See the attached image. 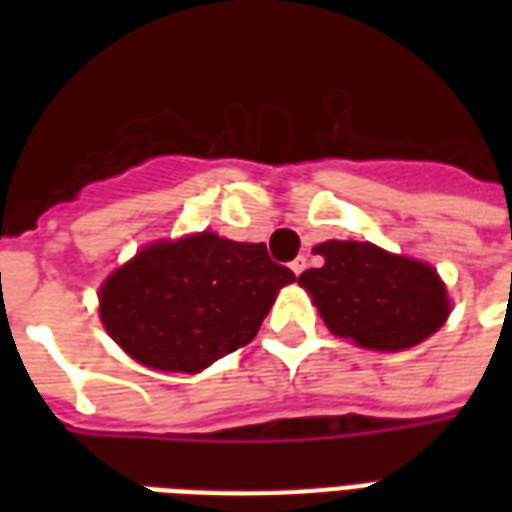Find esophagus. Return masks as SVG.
Instances as JSON below:
<instances>
[{
	"label": "esophagus",
	"mask_w": 512,
	"mask_h": 512,
	"mask_svg": "<svg viewBox=\"0 0 512 512\" xmlns=\"http://www.w3.org/2000/svg\"><path fill=\"white\" fill-rule=\"evenodd\" d=\"M307 266H310V263H307V257L304 255L296 257V260L290 263V268H293V274H296V277H299V274H304V271H307Z\"/></svg>",
	"instance_id": "esophagus-1"
}]
</instances>
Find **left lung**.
<instances>
[{"label":"left lung","instance_id":"1","mask_svg":"<svg viewBox=\"0 0 512 512\" xmlns=\"http://www.w3.org/2000/svg\"><path fill=\"white\" fill-rule=\"evenodd\" d=\"M315 255L323 266L304 271L299 285L337 337L370 351H406L439 332L450 315L447 288L428 263L370 241H326Z\"/></svg>","mask_w":512,"mask_h":512}]
</instances>
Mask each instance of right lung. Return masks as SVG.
<instances>
[{
    "label": "right lung",
    "instance_id": "right-lung-1",
    "mask_svg": "<svg viewBox=\"0 0 512 512\" xmlns=\"http://www.w3.org/2000/svg\"><path fill=\"white\" fill-rule=\"evenodd\" d=\"M293 279L266 244L205 230L145 246L109 274L98 293L101 321L139 365L200 373L255 340L279 288Z\"/></svg>",
    "mask_w": 512,
    "mask_h": 512
}]
</instances>
